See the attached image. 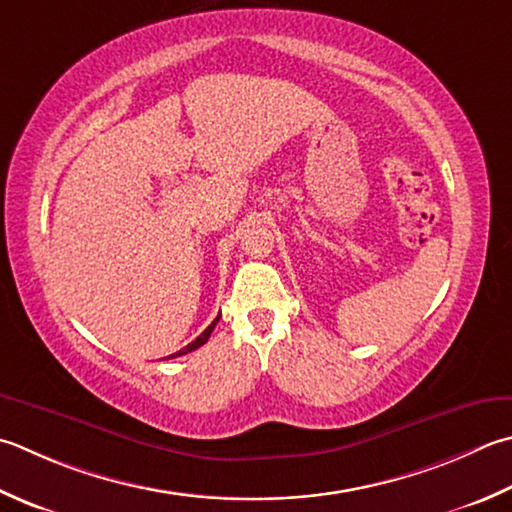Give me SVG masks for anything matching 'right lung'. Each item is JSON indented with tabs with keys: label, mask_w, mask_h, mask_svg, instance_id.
<instances>
[{
	"label": "right lung",
	"mask_w": 512,
	"mask_h": 512,
	"mask_svg": "<svg viewBox=\"0 0 512 512\" xmlns=\"http://www.w3.org/2000/svg\"><path fill=\"white\" fill-rule=\"evenodd\" d=\"M219 317H222V315H219ZM219 317H215V322L213 324H210L206 330H204V333L202 335H199L197 339H195V342H190L188 346H184L182 350H177V353H173V355H170V357H166V359H173V357H182V355H186V353H193V350H197L199 346H204L206 342H208V337H210V333H213V328L217 326V322H219Z\"/></svg>",
	"instance_id": "1"
}]
</instances>
